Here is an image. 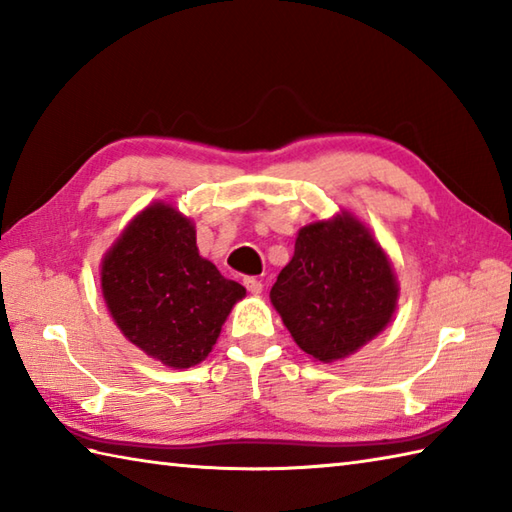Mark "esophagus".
Instances as JSON below:
<instances>
[{
	"instance_id": "1",
	"label": "esophagus",
	"mask_w": 512,
	"mask_h": 512,
	"mask_svg": "<svg viewBox=\"0 0 512 512\" xmlns=\"http://www.w3.org/2000/svg\"><path fill=\"white\" fill-rule=\"evenodd\" d=\"M244 284H246V288H248V293H250V295H259V293H262V290H264V284L259 282L257 277H246V279H244Z\"/></svg>"
}]
</instances>
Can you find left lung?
Wrapping results in <instances>:
<instances>
[{
	"mask_svg": "<svg viewBox=\"0 0 512 512\" xmlns=\"http://www.w3.org/2000/svg\"><path fill=\"white\" fill-rule=\"evenodd\" d=\"M399 282L386 250L350 210L299 228L293 259L270 288V302L295 344L333 364L393 322Z\"/></svg>",
	"mask_w": 512,
	"mask_h": 512,
	"instance_id": "1",
	"label": "left lung"
}]
</instances>
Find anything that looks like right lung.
<instances>
[{
    "mask_svg": "<svg viewBox=\"0 0 512 512\" xmlns=\"http://www.w3.org/2000/svg\"><path fill=\"white\" fill-rule=\"evenodd\" d=\"M110 317L130 344L168 368L202 364L246 297L199 255L193 219L153 202L130 219L99 270Z\"/></svg>",
    "mask_w": 512,
    "mask_h": 512,
    "instance_id": "right-lung-1",
    "label": "right lung"
}]
</instances>
